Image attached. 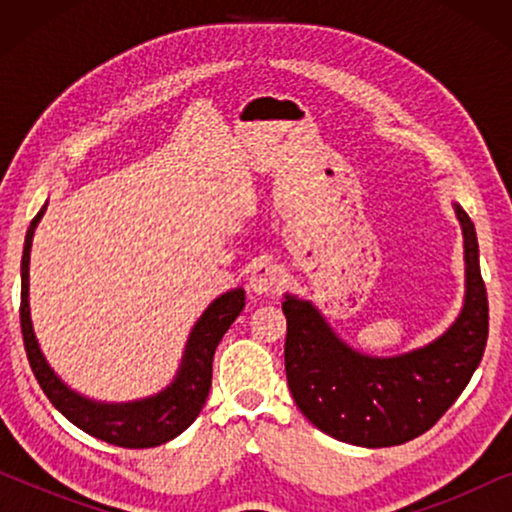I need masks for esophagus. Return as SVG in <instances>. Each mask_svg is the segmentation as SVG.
<instances>
[{
	"label": "esophagus",
	"instance_id": "esophagus-1",
	"mask_svg": "<svg viewBox=\"0 0 512 512\" xmlns=\"http://www.w3.org/2000/svg\"><path fill=\"white\" fill-rule=\"evenodd\" d=\"M279 284V270L272 263H256L249 272V289L256 296H268L270 291H275Z\"/></svg>",
	"mask_w": 512,
	"mask_h": 512
}]
</instances>
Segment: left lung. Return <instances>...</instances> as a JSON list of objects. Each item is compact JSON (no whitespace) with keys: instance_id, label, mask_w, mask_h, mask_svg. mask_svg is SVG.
Listing matches in <instances>:
<instances>
[{"instance_id":"1","label":"left lung","mask_w":512,"mask_h":512,"mask_svg":"<svg viewBox=\"0 0 512 512\" xmlns=\"http://www.w3.org/2000/svg\"><path fill=\"white\" fill-rule=\"evenodd\" d=\"M454 212L464 233V307L429 345L398 356L361 354L310 300L284 296L286 380L319 431L359 447L403 445L429 431L466 389L485 354L489 307L475 226L459 205Z\"/></svg>"}]
</instances>
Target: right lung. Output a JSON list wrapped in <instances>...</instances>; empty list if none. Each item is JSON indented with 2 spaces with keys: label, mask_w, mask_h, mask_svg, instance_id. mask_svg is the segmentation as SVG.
<instances>
[{
  "label": "right lung",
  "mask_w": 512,
  "mask_h": 512,
  "mask_svg": "<svg viewBox=\"0 0 512 512\" xmlns=\"http://www.w3.org/2000/svg\"><path fill=\"white\" fill-rule=\"evenodd\" d=\"M46 205L34 216L25 235L23 263H20V328H23V342L27 359H30L32 373L37 377L39 387L44 389L55 408L65 415L74 426L90 436L104 440L109 445L130 447H156L167 440L177 438L181 431L195 422L202 405L207 401L209 387H212V361L219 347L223 333L230 324L240 317L244 310V291L233 289L223 293L212 305L202 312L195 321L191 335H188L184 359L177 370V377L170 387L160 394L142 398L132 403H97L90 398L76 394L53 373L44 354H41L37 335H34L30 319V249L34 228L39 226Z\"/></svg>",
  "instance_id": "right-lung-1"
}]
</instances>
